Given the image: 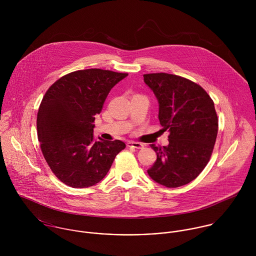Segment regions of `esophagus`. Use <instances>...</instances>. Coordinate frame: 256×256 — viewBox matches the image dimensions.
I'll return each mask as SVG.
<instances>
[{
    "label": "esophagus",
    "mask_w": 256,
    "mask_h": 256,
    "mask_svg": "<svg viewBox=\"0 0 256 256\" xmlns=\"http://www.w3.org/2000/svg\"><path fill=\"white\" fill-rule=\"evenodd\" d=\"M127 146L129 148H143V144L139 143V142H134V141H130L127 143Z\"/></svg>",
    "instance_id": "esophagus-1"
}]
</instances>
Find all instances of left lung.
<instances>
[{
    "instance_id": "left-lung-1",
    "label": "left lung",
    "mask_w": 256,
    "mask_h": 256,
    "mask_svg": "<svg viewBox=\"0 0 256 256\" xmlns=\"http://www.w3.org/2000/svg\"><path fill=\"white\" fill-rule=\"evenodd\" d=\"M158 102V120L168 130V145L158 148L148 170L156 182L168 188L195 180L207 166L218 134V117L209 94L197 84L176 74H144Z\"/></svg>"
}]
</instances>
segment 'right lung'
<instances>
[{
  "instance_id": "right-lung-1",
  "label": "right lung",
  "mask_w": 256,
  "mask_h": 256,
  "mask_svg": "<svg viewBox=\"0 0 256 256\" xmlns=\"http://www.w3.org/2000/svg\"><path fill=\"white\" fill-rule=\"evenodd\" d=\"M128 74L100 69L80 70L56 80L46 92L37 113V136L53 174L68 186L84 188L102 180L120 140L94 138V121L111 88Z\"/></svg>"
}]
</instances>
